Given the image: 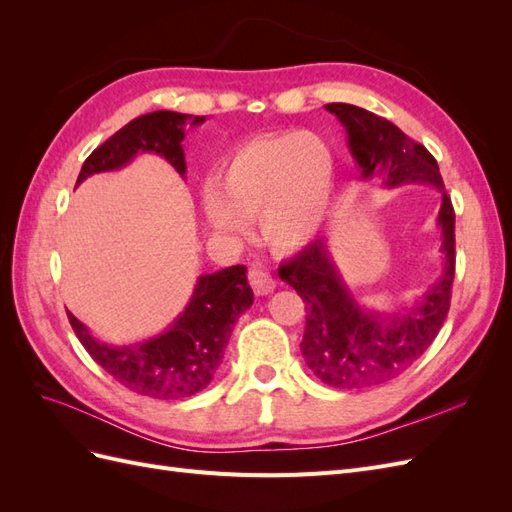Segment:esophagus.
Listing matches in <instances>:
<instances>
[{
    "instance_id": "34e87169",
    "label": "esophagus",
    "mask_w": 512,
    "mask_h": 512,
    "mask_svg": "<svg viewBox=\"0 0 512 512\" xmlns=\"http://www.w3.org/2000/svg\"><path fill=\"white\" fill-rule=\"evenodd\" d=\"M250 284H252V288H254V292L256 294H269V292H273V288H275V277L267 271V269H262V267H252L250 269Z\"/></svg>"
}]
</instances>
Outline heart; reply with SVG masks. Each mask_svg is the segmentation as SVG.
I'll use <instances>...</instances> for the list:
<instances>
[{
  "label": "heart",
  "instance_id": "b5f03b06",
  "mask_svg": "<svg viewBox=\"0 0 512 512\" xmlns=\"http://www.w3.org/2000/svg\"><path fill=\"white\" fill-rule=\"evenodd\" d=\"M335 188V156L322 136L303 130L260 134L230 153L218 192L205 196L207 222L224 235H243L247 220L273 250L312 241L327 220Z\"/></svg>",
  "mask_w": 512,
  "mask_h": 512
}]
</instances>
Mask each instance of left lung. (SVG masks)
Returning a JSON list of instances; mask_svg holds the SVG:
<instances>
[{"instance_id": "1", "label": "left lung", "mask_w": 512, "mask_h": 512, "mask_svg": "<svg viewBox=\"0 0 512 512\" xmlns=\"http://www.w3.org/2000/svg\"><path fill=\"white\" fill-rule=\"evenodd\" d=\"M327 111L346 128L348 147L363 179H380L384 188L431 183L442 192L438 224L444 269L423 301L406 314L369 312L356 303L322 239L309 243L280 269L282 280L307 303L301 342L307 367L324 384L359 391L404 374L440 333L455 280V211L438 162L421 143L361 106L333 102Z\"/></svg>"}]
</instances>
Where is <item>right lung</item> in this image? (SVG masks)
I'll return each mask as SVG.
<instances>
[{
  "instance_id": "obj_1",
  "label": "right lung",
  "mask_w": 512,
  "mask_h": 512,
  "mask_svg": "<svg viewBox=\"0 0 512 512\" xmlns=\"http://www.w3.org/2000/svg\"><path fill=\"white\" fill-rule=\"evenodd\" d=\"M185 121L205 117L156 111L132 119L85 160L76 185L87 177L130 164L138 153H156L185 175L181 141ZM243 265L200 275L192 299L170 327L151 339L128 346L104 344L68 312L76 337L106 374L126 389L153 399H183L203 391L218 371L237 318L254 303Z\"/></svg>"
}]
</instances>
